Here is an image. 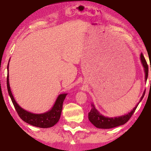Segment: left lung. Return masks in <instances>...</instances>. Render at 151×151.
I'll list each match as a JSON object with an SVG mask.
<instances>
[{"instance_id":"left-lung-1","label":"left lung","mask_w":151,"mask_h":151,"mask_svg":"<svg viewBox=\"0 0 151 151\" xmlns=\"http://www.w3.org/2000/svg\"><path fill=\"white\" fill-rule=\"evenodd\" d=\"M140 60H141L142 65L143 66V67H144L145 73V81H147L148 78V74H149V67H148L147 61L145 60L142 53L140 54ZM145 91H144V93H143L141 98H140L139 103L142 101V99L145 96ZM139 103H138L137 105L128 114L119 117H114V118H109V117H106L102 115V114L99 113V112L95 109V107H94L93 104H92L93 108L91 110V111L88 112V119L94 126H95L96 128H99V129H107L121 126V125L124 124L126 123L127 122L129 121V120L131 119V117L134 112L137 106L139 105Z\"/></svg>"}]
</instances>
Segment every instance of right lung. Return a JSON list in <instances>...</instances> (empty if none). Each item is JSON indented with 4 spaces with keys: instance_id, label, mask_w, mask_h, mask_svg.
I'll use <instances>...</instances> for the list:
<instances>
[{
    "instance_id": "add662e5",
    "label": "right lung",
    "mask_w": 151,
    "mask_h": 151,
    "mask_svg": "<svg viewBox=\"0 0 151 151\" xmlns=\"http://www.w3.org/2000/svg\"><path fill=\"white\" fill-rule=\"evenodd\" d=\"M7 69H8L6 80L7 89H8L9 94L10 97H11L14 108L16 109L17 113L20 117V119L28 124L39 128H50L57 124L60 119L61 112H62L63 109V102L67 94H60V95H58L52 108L48 112H46L42 114L32 113V112H30L21 108L17 104L16 101L14 100V96L11 93V87H10L9 85V64L8 66H7Z\"/></svg>"
}]
</instances>
